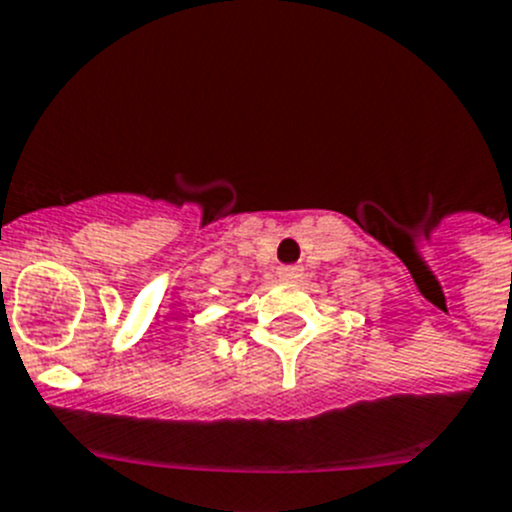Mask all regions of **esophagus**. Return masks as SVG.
Returning <instances> with one entry per match:
<instances>
[{
	"mask_svg": "<svg viewBox=\"0 0 512 512\" xmlns=\"http://www.w3.org/2000/svg\"><path fill=\"white\" fill-rule=\"evenodd\" d=\"M278 278H280V280H295V278H300V267H295V265L280 267V270H278Z\"/></svg>",
	"mask_w": 512,
	"mask_h": 512,
	"instance_id": "obj_1",
	"label": "esophagus"
}]
</instances>
